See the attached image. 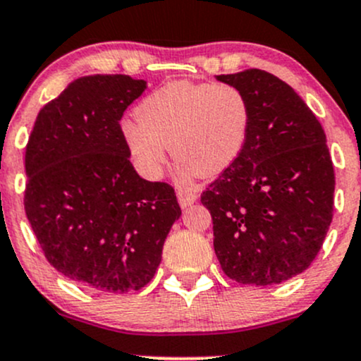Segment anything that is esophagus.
Segmentation results:
<instances>
[{
  "instance_id": "34e87169",
  "label": "esophagus",
  "mask_w": 361,
  "mask_h": 361,
  "mask_svg": "<svg viewBox=\"0 0 361 361\" xmlns=\"http://www.w3.org/2000/svg\"><path fill=\"white\" fill-rule=\"evenodd\" d=\"M178 202H180L181 207L192 205L195 200H197V193L188 192V190H178Z\"/></svg>"
}]
</instances>
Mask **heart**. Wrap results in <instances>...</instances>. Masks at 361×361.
<instances>
[{
  "label": "heart",
  "instance_id": "1",
  "mask_svg": "<svg viewBox=\"0 0 361 361\" xmlns=\"http://www.w3.org/2000/svg\"><path fill=\"white\" fill-rule=\"evenodd\" d=\"M122 126L128 156L140 175L157 178L168 146L181 176L221 175L241 156L250 132V103L233 85L173 81L149 93Z\"/></svg>",
  "mask_w": 361,
  "mask_h": 361
}]
</instances>
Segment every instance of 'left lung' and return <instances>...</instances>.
<instances>
[{"label":"left lung","instance_id":"left-lung-1","mask_svg":"<svg viewBox=\"0 0 361 361\" xmlns=\"http://www.w3.org/2000/svg\"><path fill=\"white\" fill-rule=\"evenodd\" d=\"M250 103L246 146L202 193L222 271L243 285L281 283L309 268L333 221L334 168L316 115L261 69L215 76Z\"/></svg>","mask_w":361,"mask_h":361}]
</instances>
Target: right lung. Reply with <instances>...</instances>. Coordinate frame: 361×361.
Masks as SVG:
<instances>
[{"label":"right lung","instance_id":"1","mask_svg":"<svg viewBox=\"0 0 361 361\" xmlns=\"http://www.w3.org/2000/svg\"><path fill=\"white\" fill-rule=\"evenodd\" d=\"M144 90L127 74L73 81L39 111L25 151V214L44 256L97 292L147 285L181 215L175 188L128 159L120 118Z\"/></svg>","mask_w":361,"mask_h":361}]
</instances>
